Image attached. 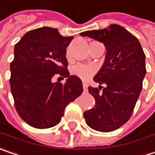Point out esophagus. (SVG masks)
Returning <instances> with one entry per match:
<instances>
[{
  "mask_svg": "<svg viewBox=\"0 0 155 155\" xmlns=\"http://www.w3.org/2000/svg\"><path fill=\"white\" fill-rule=\"evenodd\" d=\"M82 87H83V91H84L86 92L87 91H88V86H87V84H86V83H84V82H83V83H82Z\"/></svg>",
  "mask_w": 155,
  "mask_h": 155,
  "instance_id": "34e87169",
  "label": "esophagus"
}]
</instances>
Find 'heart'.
Wrapping results in <instances>:
<instances>
[{"label": "heart", "instance_id": "obj_1", "mask_svg": "<svg viewBox=\"0 0 155 155\" xmlns=\"http://www.w3.org/2000/svg\"><path fill=\"white\" fill-rule=\"evenodd\" d=\"M65 58L67 60L71 59V55H70L69 49H67L65 52ZM70 72L73 75L77 76L80 79H81L82 81H86L96 74L97 69H96V67H94L92 65H87V64H76L71 67Z\"/></svg>", "mask_w": 155, "mask_h": 155}]
</instances>
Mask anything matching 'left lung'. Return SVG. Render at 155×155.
<instances>
[{
    "label": "left lung",
    "mask_w": 155,
    "mask_h": 155,
    "mask_svg": "<svg viewBox=\"0 0 155 155\" xmlns=\"http://www.w3.org/2000/svg\"><path fill=\"white\" fill-rule=\"evenodd\" d=\"M81 35L102 41L107 51L105 63L94 77L99 87H88L96 105L84 112V119L95 130L114 131L133 113L147 73L146 55L137 38L119 25L83 32ZM102 84H106L105 88Z\"/></svg>",
    "instance_id": "8db88e82"
}]
</instances>
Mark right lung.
<instances>
[{
	"label": "right lung",
	"mask_w": 155,
	"mask_h": 155,
	"mask_svg": "<svg viewBox=\"0 0 155 155\" xmlns=\"http://www.w3.org/2000/svg\"><path fill=\"white\" fill-rule=\"evenodd\" d=\"M74 37L41 27L27 32L15 45L10 63V90L23 120L36 129H49L61 120L64 108L82 93L81 79L70 75L65 49ZM55 75L65 84L52 83Z\"/></svg>",
	"instance_id": "obj_1"
}]
</instances>
